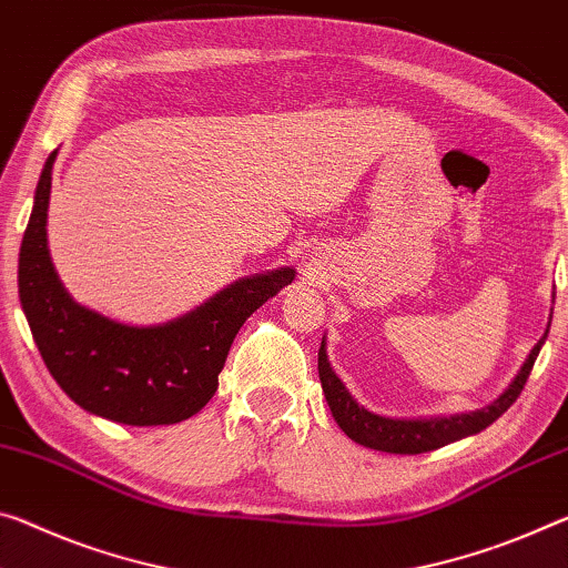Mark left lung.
I'll return each mask as SVG.
<instances>
[{"instance_id": "left-lung-1", "label": "left lung", "mask_w": 568, "mask_h": 568, "mask_svg": "<svg viewBox=\"0 0 568 568\" xmlns=\"http://www.w3.org/2000/svg\"><path fill=\"white\" fill-rule=\"evenodd\" d=\"M548 326H551V323H548ZM546 336L548 331L534 346V351H530L524 368H520V374L513 379L508 389L503 392L500 399H495L490 407L485 409L455 414V417L389 419L364 409L362 404L354 402V397L346 392L344 382L333 374L326 356V344H323V341L318 348V376H321V386H323V394H326L333 419L338 422V427L344 429L354 443L372 449H382V453L419 455V453H429V449L455 443V439H463L467 435H475V432L493 425V422L520 397V392H524V386L530 376V368L536 364V356L538 351H541Z\"/></svg>"}]
</instances>
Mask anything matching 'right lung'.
I'll use <instances>...</instances> for the list:
<instances>
[{"instance_id":"add662e5","label":"right lung","mask_w":568,"mask_h":568,"mask_svg":"<svg viewBox=\"0 0 568 568\" xmlns=\"http://www.w3.org/2000/svg\"><path fill=\"white\" fill-rule=\"evenodd\" d=\"M44 161L20 247V301L52 379L78 407L133 427L176 425L217 392L237 331L295 270L242 277L164 326H123L78 305L58 281L48 250L52 164Z\"/></svg>"}]
</instances>
